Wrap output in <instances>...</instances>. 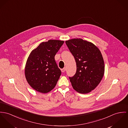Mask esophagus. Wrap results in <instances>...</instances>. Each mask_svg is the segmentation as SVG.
Wrapping results in <instances>:
<instances>
[{"instance_id": "esophagus-1", "label": "esophagus", "mask_w": 128, "mask_h": 128, "mask_svg": "<svg viewBox=\"0 0 128 128\" xmlns=\"http://www.w3.org/2000/svg\"><path fill=\"white\" fill-rule=\"evenodd\" d=\"M61 70L62 72H65L66 70V68H64L62 69Z\"/></svg>"}]
</instances>
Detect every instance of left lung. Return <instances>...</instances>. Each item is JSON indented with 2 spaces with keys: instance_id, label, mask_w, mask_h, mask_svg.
Wrapping results in <instances>:
<instances>
[{
  "instance_id": "left-lung-1",
  "label": "left lung",
  "mask_w": 128,
  "mask_h": 128,
  "mask_svg": "<svg viewBox=\"0 0 128 128\" xmlns=\"http://www.w3.org/2000/svg\"><path fill=\"white\" fill-rule=\"evenodd\" d=\"M65 43L76 64L75 74L69 77L72 85L78 93H89L98 85L104 74L101 52L93 44L82 39H73Z\"/></svg>"
}]
</instances>
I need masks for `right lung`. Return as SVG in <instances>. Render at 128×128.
<instances>
[{"label": "right lung", "mask_w": 128, "mask_h": 128, "mask_svg": "<svg viewBox=\"0 0 128 128\" xmlns=\"http://www.w3.org/2000/svg\"><path fill=\"white\" fill-rule=\"evenodd\" d=\"M64 41L50 40L33 50L28 59L25 76L34 89L46 93L53 89L61 74L54 56Z\"/></svg>", "instance_id": "right-lung-1"}]
</instances>
